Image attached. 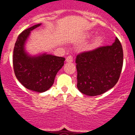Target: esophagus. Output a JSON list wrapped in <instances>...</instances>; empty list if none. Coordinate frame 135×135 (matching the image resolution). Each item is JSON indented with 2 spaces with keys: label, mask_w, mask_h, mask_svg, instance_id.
Masks as SVG:
<instances>
[{
  "label": "esophagus",
  "mask_w": 135,
  "mask_h": 135,
  "mask_svg": "<svg viewBox=\"0 0 135 135\" xmlns=\"http://www.w3.org/2000/svg\"><path fill=\"white\" fill-rule=\"evenodd\" d=\"M73 56L71 55H69L66 57V62H73Z\"/></svg>",
  "instance_id": "34e87169"
}]
</instances>
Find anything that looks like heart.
Here are the masks:
<instances>
[{"instance_id": "obj_1", "label": "heart", "mask_w": 135, "mask_h": 135, "mask_svg": "<svg viewBox=\"0 0 135 135\" xmlns=\"http://www.w3.org/2000/svg\"><path fill=\"white\" fill-rule=\"evenodd\" d=\"M102 43V37L101 36H96V37L93 38L90 44L87 46V50L94 49V48L100 46Z\"/></svg>"}]
</instances>
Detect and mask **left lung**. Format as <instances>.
I'll list each match as a JSON object with an SVG mask.
<instances>
[{
    "label": "left lung",
    "mask_w": 135,
    "mask_h": 135,
    "mask_svg": "<svg viewBox=\"0 0 135 135\" xmlns=\"http://www.w3.org/2000/svg\"><path fill=\"white\" fill-rule=\"evenodd\" d=\"M77 88L87 95L105 93L117 83L123 65V50L116 37L111 46L83 52L76 56Z\"/></svg>",
    "instance_id": "8db88e82"
}]
</instances>
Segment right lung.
<instances>
[{
    "label": "right lung",
    "mask_w": 135,
    "mask_h": 135,
    "mask_svg": "<svg viewBox=\"0 0 135 135\" xmlns=\"http://www.w3.org/2000/svg\"><path fill=\"white\" fill-rule=\"evenodd\" d=\"M40 25L41 23L33 25L19 35L13 50V64L15 75L25 88L42 93L52 87L65 59L46 54L37 56L27 54L24 48L25 42L31 31Z\"/></svg>",
    "instance_id": "right-lung-1"
}]
</instances>
